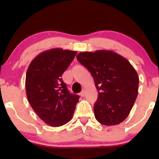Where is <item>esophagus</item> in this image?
<instances>
[{
    "label": "esophagus",
    "instance_id": "1",
    "mask_svg": "<svg viewBox=\"0 0 159 159\" xmlns=\"http://www.w3.org/2000/svg\"><path fill=\"white\" fill-rule=\"evenodd\" d=\"M80 96H82V97H84V95H85V91L84 90H82L81 93H80Z\"/></svg>",
    "mask_w": 159,
    "mask_h": 159
}]
</instances>
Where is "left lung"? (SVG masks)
I'll return each instance as SVG.
<instances>
[{"label": "left lung", "instance_id": "8db88e82", "mask_svg": "<svg viewBox=\"0 0 159 159\" xmlns=\"http://www.w3.org/2000/svg\"><path fill=\"white\" fill-rule=\"evenodd\" d=\"M77 58L92 75L98 97L94 105L97 121L116 125L129 114L138 93V75L129 61L111 51L80 52Z\"/></svg>", "mask_w": 159, "mask_h": 159}]
</instances>
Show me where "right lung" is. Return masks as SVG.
<instances>
[{"label": "right lung", "instance_id": "right-lung-1", "mask_svg": "<svg viewBox=\"0 0 159 159\" xmlns=\"http://www.w3.org/2000/svg\"><path fill=\"white\" fill-rule=\"evenodd\" d=\"M76 54L70 50H48L37 56L27 69L28 101L40 119L52 127L68 123L79 101V95L71 94L61 79Z\"/></svg>", "mask_w": 159, "mask_h": 159}]
</instances>
